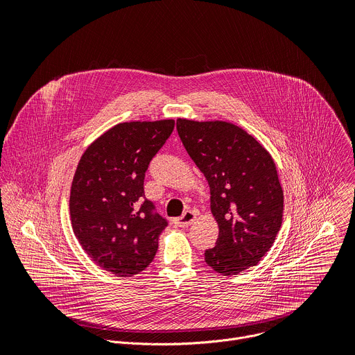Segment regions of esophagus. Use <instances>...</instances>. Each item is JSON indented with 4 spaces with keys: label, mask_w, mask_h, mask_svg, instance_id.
Segmentation results:
<instances>
[{
    "label": "esophagus",
    "mask_w": 355,
    "mask_h": 355,
    "mask_svg": "<svg viewBox=\"0 0 355 355\" xmlns=\"http://www.w3.org/2000/svg\"><path fill=\"white\" fill-rule=\"evenodd\" d=\"M195 218H196V214H195V212H192V211H185L181 218L175 219V225H177L178 227H188V226L195 220Z\"/></svg>",
    "instance_id": "esophagus-1"
}]
</instances>
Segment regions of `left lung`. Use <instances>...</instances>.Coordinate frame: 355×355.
I'll use <instances>...</instances> for the list:
<instances>
[{"label":"left lung","mask_w":355,"mask_h":355,"mask_svg":"<svg viewBox=\"0 0 355 355\" xmlns=\"http://www.w3.org/2000/svg\"><path fill=\"white\" fill-rule=\"evenodd\" d=\"M177 130L211 188L219 236L205 251L207 264L222 275L257 266L282 225L284 191L271 155L230 122L180 118Z\"/></svg>","instance_id":"1"}]
</instances>
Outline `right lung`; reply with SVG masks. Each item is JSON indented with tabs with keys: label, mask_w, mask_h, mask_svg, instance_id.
<instances>
[{
	"label": "right lung",
	"mask_w": 355,
	"mask_h": 355,
	"mask_svg": "<svg viewBox=\"0 0 355 355\" xmlns=\"http://www.w3.org/2000/svg\"><path fill=\"white\" fill-rule=\"evenodd\" d=\"M173 119L118 123L81 156L70 191L76 237L88 257L116 277L153 261L168 225L144 198V174L174 130Z\"/></svg>",
	"instance_id": "1"
}]
</instances>
